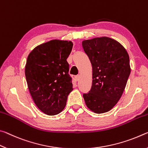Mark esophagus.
Instances as JSON below:
<instances>
[{
    "mask_svg": "<svg viewBox=\"0 0 148 148\" xmlns=\"http://www.w3.org/2000/svg\"><path fill=\"white\" fill-rule=\"evenodd\" d=\"M80 78H81V77H80L79 75H76V76H75V79L77 80V81H79V80H80Z\"/></svg>",
    "mask_w": 148,
    "mask_h": 148,
    "instance_id": "1",
    "label": "esophagus"
}]
</instances>
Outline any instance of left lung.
I'll list each match as a JSON object with an SVG mask.
<instances>
[{"instance_id":"8db88e82","label":"left lung","mask_w":148,"mask_h":148,"mask_svg":"<svg viewBox=\"0 0 148 148\" xmlns=\"http://www.w3.org/2000/svg\"><path fill=\"white\" fill-rule=\"evenodd\" d=\"M92 66V84L83 94L86 105L96 113L111 110L119 100L130 73L129 56L123 46L109 37L83 40Z\"/></svg>"}]
</instances>
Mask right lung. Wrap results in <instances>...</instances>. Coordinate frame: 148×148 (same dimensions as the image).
I'll use <instances>...</instances> for the list:
<instances>
[{
  "label": "right lung",
  "instance_id": "right-lung-1",
  "mask_svg": "<svg viewBox=\"0 0 148 148\" xmlns=\"http://www.w3.org/2000/svg\"><path fill=\"white\" fill-rule=\"evenodd\" d=\"M72 48L71 41L52 40L34 48L27 57L25 73L29 90L36 106L47 115L61 112L73 90L67 62Z\"/></svg>",
  "mask_w": 148,
  "mask_h": 148
}]
</instances>
